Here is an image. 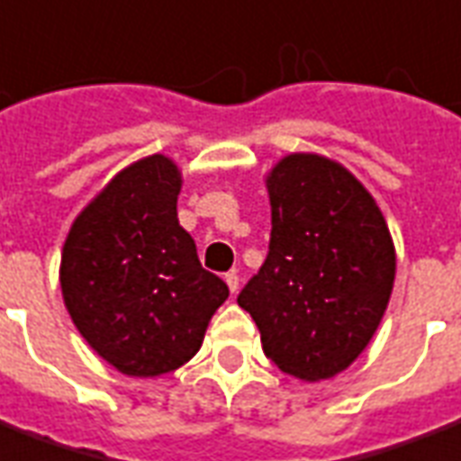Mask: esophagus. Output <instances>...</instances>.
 <instances>
[{
  "instance_id": "34e87169",
  "label": "esophagus",
  "mask_w": 461,
  "mask_h": 461,
  "mask_svg": "<svg viewBox=\"0 0 461 461\" xmlns=\"http://www.w3.org/2000/svg\"><path fill=\"white\" fill-rule=\"evenodd\" d=\"M224 283L230 285V293H231V294H237V290H239V276H237V270H230V273L224 276Z\"/></svg>"
}]
</instances>
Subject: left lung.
Returning a JSON list of instances; mask_svg holds the SVG:
<instances>
[{
  "instance_id": "8db88e82",
  "label": "left lung",
  "mask_w": 461,
  "mask_h": 461,
  "mask_svg": "<svg viewBox=\"0 0 461 461\" xmlns=\"http://www.w3.org/2000/svg\"><path fill=\"white\" fill-rule=\"evenodd\" d=\"M268 195V256L237 302L280 370L329 379L377 331L394 285V244L375 198L326 157H285L270 171Z\"/></svg>"
}]
</instances>
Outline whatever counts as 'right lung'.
<instances>
[{"instance_id": "1", "label": "right lung", "mask_w": 461, "mask_h": 461, "mask_svg": "<svg viewBox=\"0 0 461 461\" xmlns=\"http://www.w3.org/2000/svg\"><path fill=\"white\" fill-rule=\"evenodd\" d=\"M178 191L174 161L161 154L135 161L84 207L62 249L67 312L98 356L130 377L188 363L230 297L178 224Z\"/></svg>"}]
</instances>
